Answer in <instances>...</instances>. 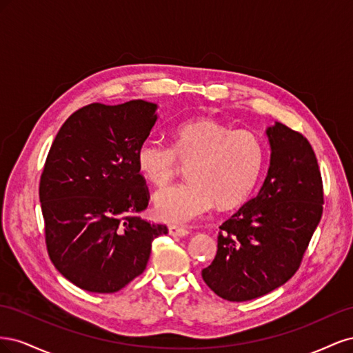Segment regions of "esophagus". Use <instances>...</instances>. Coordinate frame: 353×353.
<instances>
[{
	"label": "esophagus",
	"mask_w": 353,
	"mask_h": 353,
	"mask_svg": "<svg viewBox=\"0 0 353 353\" xmlns=\"http://www.w3.org/2000/svg\"><path fill=\"white\" fill-rule=\"evenodd\" d=\"M169 234L174 237H185L190 234V231L187 228L183 227H176V225H170L169 227Z\"/></svg>",
	"instance_id": "esophagus-1"
}]
</instances>
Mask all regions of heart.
<instances>
[{"mask_svg":"<svg viewBox=\"0 0 353 353\" xmlns=\"http://www.w3.org/2000/svg\"><path fill=\"white\" fill-rule=\"evenodd\" d=\"M140 174L153 185L163 187L172 179L179 162L190 165V181L160 190L154 196L157 216L172 223H187L218 205L239 206L248 199L261 178L265 147L250 131L212 119L181 123L174 131V144L147 140L137 148Z\"/></svg>","mask_w":353,"mask_h":353,"instance_id":"heart-1","label":"heart"}]
</instances>
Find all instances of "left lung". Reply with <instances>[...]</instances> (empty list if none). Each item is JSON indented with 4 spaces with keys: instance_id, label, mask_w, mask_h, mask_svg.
<instances>
[{
    "instance_id": "obj_1",
    "label": "left lung",
    "mask_w": 353,
    "mask_h": 353,
    "mask_svg": "<svg viewBox=\"0 0 353 353\" xmlns=\"http://www.w3.org/2000/svg\"><path fill=\"white\" fill-rule=\"evenodd\" d=\"M271 157L253 199L219 227L218 252L201 271L212 292L245 302L292 279L323 216V179L311 144L290 128H266Z\"/></svg>"
}]
</instances>
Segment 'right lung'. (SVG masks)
<instances>
[{
  "label": "right lung",
  "instance_id": "right-lung-1",
  "mask_svg": "<svg viewBox=\"0 0 353 353\" xmlns=\"http://www.w3.org/2000/svg\"><path fill=\"white\" fill-rule=\"evenodd\" d=\"M157 104L92 103L63 123L46 160L39 201L57 271L82 290L119 292L143 274L166 225L141 219L148 188L137 148L157 121Z\"/></svg>",
  "mask_w": 353,
  "mask_h": 353
}]
</instances>
